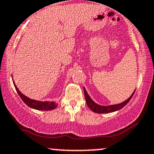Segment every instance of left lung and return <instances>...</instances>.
Returning <instances> with one entry per match:
<instances>
[{
  "label": "left lung",
  "instance_id": "left-lung-1",
  "mask_svg": "<svg viewBox=\"0 0 154 154\" xmlns=\"http://www.w3.org/2000/svg\"><path fill=\"white\" fill-rule=\"evenodd\" d=\"M84 89V93H85V97L86 103H87L88 106L91 109L93 112L98 113V114H106V113H111V112H114V111L119 110V109H122L124 106L128 104V103L130 101V99L132 98V97L133 96L134 93H135V90L134 91L132 94L130 95V98H128V99L125 100V101H123L122 103H120L118 104H114V105H109V106H101L99 104L96 103L95 102L93 101L92 100V98L90 97V95H88V92L86 91L85 87L83 88Z\"/></svg>",
  "mask_w": 154,
  "mask_h": 154
}]
</instances>
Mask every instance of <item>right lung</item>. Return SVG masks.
<instances>
[{
	"label": "right lung",
	"mask_w": 154,
	"mask_h": 154,
	"mask_svg": "<svg viewBox=\"0 0 154 154\" xmlns=\"http://www.w3.org/2000/svg\"><path fill=\"white\" fill-rule=\"evenodd\" d=\"M13 82L16 91H17V93H18L20 98H22L23 101L25 103V104H26L29 107L32 108V109H37V110L40 111H51L53 110V109H55L58 106V103H56V101H40V100H33L28 98V97H26V95L22 94V93L19 91L18 88L16 85L14 79Z\"/></svg>",
	"instance_id": "obj_1"
}]
</instances>
